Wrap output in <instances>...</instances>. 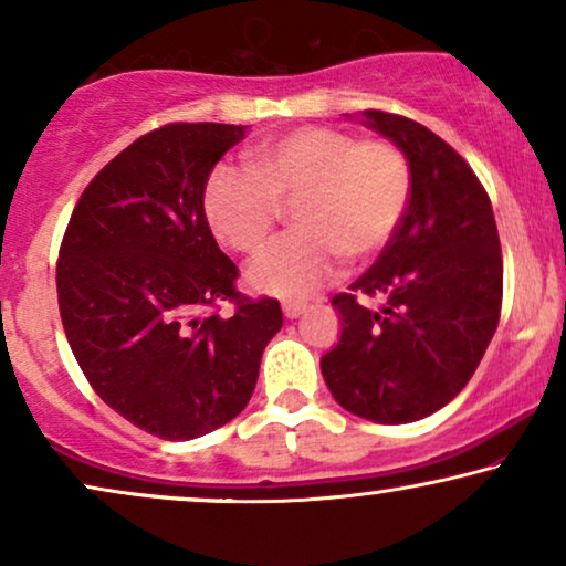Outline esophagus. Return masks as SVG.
<instances>
[{
	"label": "esophagus",
	"mask_w": 566,
	"mask_h": 566,
	"mask_svg": "<svg viewBox=\"0 0 566 566\" xmlns=\"http://www.w3.org/2000/svg\"><path fill=\"white\" fill-rule=\"evenodd\" d=\"M306 304H301V301H289V304H283V314L285 319H296V316L304 314Z\"/></svg>",
	"instance_id": "obj_1"
}]
</instances>
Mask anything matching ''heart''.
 I'll list each match as a JSON object with an SVG mask.
<instances>
[{
	"label": "heart",
	"mask_w": 566,
	"mask_h": 566,
	"mask_svg": "<svg viewBox=\"0 0 566 566\" xmlns=\"http://www.w3.org/2000/svg\"><path fill=\"white\" fill-rule=\"evenodd\" d=\"M252 169L219 165L208 175L203 211L213 234L252 254L293 206L291 234L247 270L254 291L304 298L335 277L339 254L374 260L394 242L412 198V172L389 142H358L327 126H304L260 142Z\"/></svg>",
	"instance_id": "obj_1"
}]
</instances>
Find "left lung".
<instances>
[{"label":"left lung","instance_id":"1","mask_svg":"<svg viewBox=\"0 0 566 566\" xmlns=\"http://www.w3.org/2000/svg\"><path fill=\"white\" fill-rule=\"evenodd\" d=\"M363 123L407 157L412 198L394 242L332 298L343 335L322 376L347 412L405 424L474 376L500 322L502 252L490 196L453 146L405 115L363 111Z\"/></svg>","mask_w":566,"mask_h":566}]
</instances>
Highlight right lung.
I'll use <instances>...</instances> for the list:
<instances>
[{
	"mask_svg": "<svg viewBox=\"0 0 566 566\" xmlns=\"http://www.w3.org/2000/svg\"><path fill=\"white\" fill-rule=\"evenodd\" d=\"M247 126L169 123L99 169L59 250L56 291L82 374L107 407L165 440L206 436L242 412L275 298L237 291L203 211L208 175ZM231 300L235 314L221 317Z\"/></svg>",
	"mask_w": 566,
	"mask_h": 566,
	"instance_id": "add662e5",
	"label": "right lung"
}]
</instances>
